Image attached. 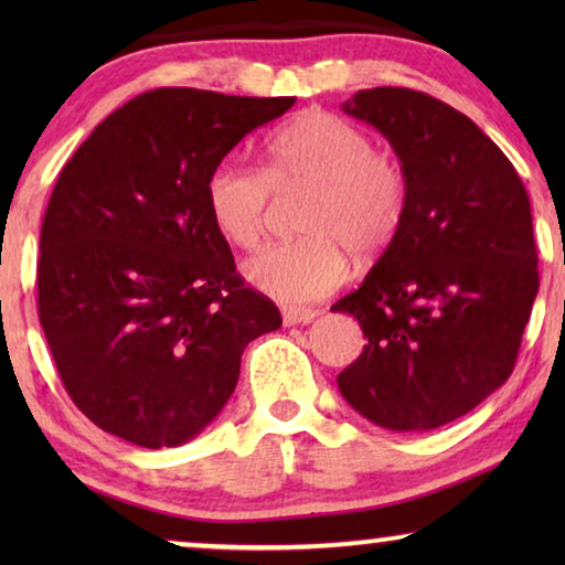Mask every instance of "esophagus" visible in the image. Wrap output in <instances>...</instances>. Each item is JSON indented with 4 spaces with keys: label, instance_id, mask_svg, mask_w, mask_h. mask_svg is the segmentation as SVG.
<instances>
[{
    "label": "esophagus",
    "instance_id": "obj_1",
    "mask_svg": "<svg viewBox=\"0 0 565 565\" xmlns=\"http://www.w3.org/2000/svg\"><path fill=\"white\" fill-rule=\"evenodd\" d=\"M319 311L316 308H285L282 311V319L288 327H296V323H311Z\"/></svg>",
    "mask_w": 565,
    "mask_h": 565
}]
</instances>
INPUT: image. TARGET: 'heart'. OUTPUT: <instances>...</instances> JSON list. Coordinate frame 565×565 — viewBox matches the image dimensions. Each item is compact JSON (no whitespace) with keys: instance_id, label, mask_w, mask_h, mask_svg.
<instances>
[{"instance_id":"b5f03b06","label":"heart","mask_w":565,"mask_h":565,"mask_svg":"<svg viewBox=\"0 0 565 565\" xmlns=\"http://www.w3.org/2000/svg\"><path fill=\"white\" fill-rule=\"evenodd\" d=\"M265 151V172L238 159L218 161L207 174L205 205L228 244L254 249L273 190L308 188L298 213L303 236L269 244L244 267L246 280L269 298L306 303L344 280V252L365 262L393 242L406 211V174L370 134L321 107L273 130Z\"/></svg>"}]
</instances>
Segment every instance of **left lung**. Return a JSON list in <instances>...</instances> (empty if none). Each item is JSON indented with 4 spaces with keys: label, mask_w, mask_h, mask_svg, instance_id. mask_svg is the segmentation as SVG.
Masks as SVG:
<instances>
[{
    "label": "left lung",
    "mask_w": 565,
    "mask_h": 565,
    "mask_svg": "<svg viewBox=\"0 0 565 565\" xmlns=\"http://www.w3.org/2000/svg\"><path fill=\"white\" fill-rule=\"evenodd\" d=\"M342 110L391 141L406 211L360 288L331 306L367 339L339 391L377 427L437 429L514 370L540 288L527 190L504 151L443 99L375 87Z\"/></svg>",
    "instance_id": "1"
}]
</instances>
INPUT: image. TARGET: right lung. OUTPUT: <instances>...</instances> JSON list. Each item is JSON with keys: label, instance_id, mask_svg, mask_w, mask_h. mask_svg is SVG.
I'll return each instance as SVG.
<instances>
[{"label": "right lung", "instance_id": "add662e5", "mask_svg": "<svg viewBox=\"0 0 565 565\" xmlns=\"http://www.w3.org/2000/svg\"><path fill=\"white\" fill-rule=\"evenodd\" d=\"M296 97L159 87L118 107L61 169L41 228L38 319L76 408L138 447L203 431L244 347L280 311L236 273L205 205L211 169Z\"/></svg>", "mask_w": 565, "mask_h": 565}]
</instances>
